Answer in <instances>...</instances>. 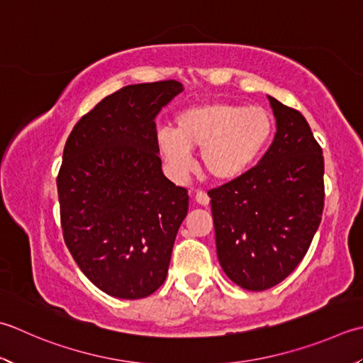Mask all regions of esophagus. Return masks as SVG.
I'll return each instance as SVG.
<instances>
[{
    "instance_id": "esophagus-1",
    "label": "esophagus",
    "mask_w": 363,
    "mask_h": 363,
    "mask_svg": "<svg viewBox=\"0 0 363 363\" xmlns=\"http://www.w3.org/2000/svg\"><path fill=\"white\" fill-rule=\"evenodd\" d=\"M195 200L200 206H208L209 204V196H208V194H204V191H196Z\"/></svg>"
}]
</instances>
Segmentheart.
<instances>
[{
    "mask_svg": "<svg viewBox=\"0 0 363 363\" xmlns=\"http://www.w3.org/2000/svg\"><path fill=\"white\" fill-rule=\"evenodd\" d=\"M274 124L261 106L211 101L196 104L176 116V129H160L157 145L174 176L194 168L191 149H200L203 168L217 181L242 174L264 151Z\"/></svg>",
    "mask_w": 363,
    "mask_h": 363,
    "instance_id": "1",
    "label": "heart"
}]
</instances>
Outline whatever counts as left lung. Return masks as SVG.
Masks as SVG:
<instances>
[{
  "label": "left lung",
  "instance_id": "1",
  "mask_svg": "<svg viewBox=\"0 0 363 363\" xmlns=\"http://www.w3.org/2000/svg\"><path fill=\"white\" fill-rule=\"evenodd\" d=\"M277 133L258 165L209 191L217 257L231 281L264 291L307 253L324 208V157L299 111L267 96Z\"/></svg>",
  "mask_w": 363,
  "mask_h": 363
}]
</instances>
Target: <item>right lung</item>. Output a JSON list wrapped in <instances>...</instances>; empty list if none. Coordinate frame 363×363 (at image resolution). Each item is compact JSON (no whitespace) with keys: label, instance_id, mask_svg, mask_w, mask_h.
I'll use <instances>...</instances> for the list:
<instances>
[{"label":"right lung","instance_id":"add662e5","mask_svg":"<svg viewBox=\"0 0 363 363\" xmlns=\"http://www.w3.org/2000/svg\"><path fill=\"white\" fill-rule=\"evenodd\" d=\"M184 91L176 80L106 96L70 132L58 198L70 255L94 285L143 299L168 274L189 195L162 173L155 116Z\"/></svg>","mask_w":363,"mask_h":363}]
</instances>
